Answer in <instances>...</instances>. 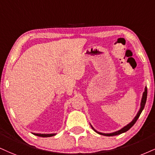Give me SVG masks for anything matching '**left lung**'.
<instances>
[{"mask_svg":"<svg viewBox=\"0 0 155 155\" xmlns=\"http://www.w3.org/2000/svg\"><path fill=\"white\" fill-rule=\"evenodd\" d=\"M147 87H145L144 88V93H143V95H142V100H141V104H140V108H139V110L138 113L137 114L136 116H135L134 118V119L131 121L130 123L128 124L127 125H126L125 127H124L123 128H121V129H119L118 131H114V132H112V133H102V132H99V131H96L94 128L93 127V126L91 125V127H92V129L94 130L95 132L101 135H104V136H106V137H113V136H116V135H118V134H121L122 133H124L126 132V131H127L129 129H130L131 127H133L134 125V124L136 123V121H137V119H138L139 116H140V114H142L143 109H144V106H145V104H146V101H147Z\"/></svg>","mask_w":155,"mask_h":155,"instance_id":"1","label":"left lung"}]
</instances>
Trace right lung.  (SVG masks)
<instances>
[{
  "instance_id": "add662e5",
  "label": "right lung",
  "mask_w": 155,
  "mask_h": 155,
  "mask_svg": "<svg viewBox=\"0 0 155 155\" xmlns=\"http://www.w3.org/2000/svg\"><path fill=\"white\" fill-rule=\"evenodd\" d=\"M34 135H36V136L38 137H52L56 135L57 134H38V133H32Z\"/></svg>"
}]
</instances>
